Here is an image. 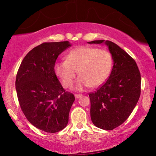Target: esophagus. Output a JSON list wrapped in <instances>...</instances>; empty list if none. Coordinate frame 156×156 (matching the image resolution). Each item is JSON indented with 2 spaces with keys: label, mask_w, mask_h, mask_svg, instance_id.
Wrapping results in <instances>:
<instances>
[{
  "label": "esophagus",
  "mask_w": 156,
  "mask_h": 156,
  "mask_svg": "<svg viewBox=\"0 0 156 156\" xmlns=\"http://www.w3.org/2000/svg\"><path fill=\"white\" fill-rule=\"evenodd\" d=\"M81 96H82L81 94H75L76 98H80Z\"/></svg>",
  "instance_id": "esophagus-1"
}]
</instances>
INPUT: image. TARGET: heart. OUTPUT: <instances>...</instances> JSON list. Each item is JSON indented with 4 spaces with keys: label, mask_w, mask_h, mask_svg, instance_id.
I'll return each mask as SVG.
<instances>
[{
    "label": "heart",
    "mask_w": 156,
    "mask_h": 156,
    "mask_svg": "<svg viewBox=\"0 0 156 156\" xmlns=\"http://www.w3.org/2000/svg\"><path fill=\"white\" fill-rule=\"evenodd\" d=\"M113 66V59L109 51L96 47L81 46L68 53L66 60L55 64V72L62 86L68 87L72 84L78 72L80 77L73 89L83 91L88 87H98L109 77Z\"/></svg>",
    "instance_id": "heart-1"
}]
</instances>
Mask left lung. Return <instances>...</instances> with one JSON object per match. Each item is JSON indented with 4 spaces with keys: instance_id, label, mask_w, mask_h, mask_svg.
<instances>
[{
    "instance_id": "left-lung-1",
    "label": "left lung",
    "mask_w": 156,
    "mask_h": 156,
    "mask_svg": "<svg viewBox=\"0 0 156 156\" xmlns=\"http://www.w3.org/2000/svg\"><path fill=\"white\" fill-rule=\"evenodd\" d=\"M88 43H104L112 54L113 66L109 79L89 96L92 122L100 129L112 130L127 119L138 101L140 73L135 60L113 42L100 40Z\"/></svg>"
}]
</instances>
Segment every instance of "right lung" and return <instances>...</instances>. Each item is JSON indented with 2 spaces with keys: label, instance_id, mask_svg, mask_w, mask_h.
Returning <instances> with one entry per match:
<instances>
[{
  "label": "right lung",
  "instance_id": "1",
  "mask_svg": "<svg viewBox=\"0 0 156 156\" xmlns=\"http://www.w3.org/2000/svg\"><path fill=\"white\" fill-rule=\"evenodd\" d=\"M72 46L69 41L44 43L28 52L18 69L16 89L21 109L29 122L47 133L66 127L75 100L57 78L55 62Z\"/></svg>",
  "mask_w": 156,
  "mask_h": 156
}]
</instances>
